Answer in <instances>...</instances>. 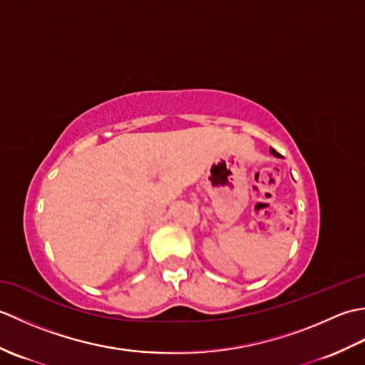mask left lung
<instances>
[{
    "instance_id": "1",
    "label": "left lung",
    "mask_w": 365,
    "mask_h": 365,
    "mask_svg": "<svg viewBox=\"0 0 365 365\" xmlns=\"http://www.w3.org/2000/svg\"><path fill=\"white\" fill-rule=\"evenodd\" d=\"M269 152H271V155H274L276 158H281V153H277L274 149H269Z\"/></svg>"
}]
</instances>
